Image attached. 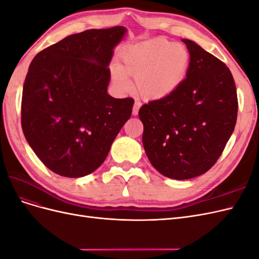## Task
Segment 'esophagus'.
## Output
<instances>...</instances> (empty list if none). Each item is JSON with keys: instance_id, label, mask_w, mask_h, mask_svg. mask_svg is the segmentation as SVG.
Segmentation results:
<instances>
[{"instance_id": "34e87169", "label": "esophagus", "mask_w": 259, "mask_h": 259, "mask_svg": "<svg viewBox=\"0 0 259 259\" xmlns=\"http://www.w3.org/2000/svg\"><path fill=\"white\" fill-rule=\"evenodd\" d=\"M140 107H142V104L139 103V101H135V104H134V108H133V115H137L138 114V111H139V109H140Z\"/></svg>"}]
</instances>
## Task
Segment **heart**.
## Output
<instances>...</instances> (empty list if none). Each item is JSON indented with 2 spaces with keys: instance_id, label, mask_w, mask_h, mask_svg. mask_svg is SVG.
<instances>
[{
  "instance_id": "1",
  "label": "heart",
  "mask_w": 259,
  "mask_h": 259,
  "mask_svg": "<svg viewBox=\"0 0 259 259\" xmlns=\"http://www.w3.org/2000/svg\"><path fill=\"white\" fill-rule=\"evenodd\" d=\"M189 65L190 54L185 45L155 37L125 49L121 54V66L112 64L110 75L117 92L127 93L131 90L128 79H133L140 96L159 100L179 89Z\"/></svg>"
}]
</instances>
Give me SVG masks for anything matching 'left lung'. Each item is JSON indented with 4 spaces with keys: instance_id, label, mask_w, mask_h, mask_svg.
I'll return each instance as SVG.
<instances>
[{
    "instance_id": "obj_1",
    "label": "left lung",
    "mask_w": 259,
    "mask_h": 259,
    "mask_svg": "<svg viewBox=\"0 0 259 259\" xmlns=\"http://www.w3.org/2000/svg\"><path fill=\"white\" fill-rule=\"evenodd\" d=\"M190 54L186 79L170 96L139 110L143 145L152 166L183 180L204 174L224 151L237 122L238 97L229 68L183 38Z\"/></svg>"
}]
</instances>
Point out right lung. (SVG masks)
Listing matches in <instances>:
<instances>
[{"mask_svg":"<svg viewBox=\"0 0 259 259\" xmlns=\"http://www.w3.org/2000/svg\"><path fill=\"white\" fill-rule=\"evenodd\" d=\"M126 32L121 26L86 30L31 61L22 90V132L54 173L75 178L96 170L131 117L134 99L108 94V66Z\"/></svg>","mask_w":259,"mask_h":259,"instance_id":"right-lung-1","label":"right lung"}]
</instances>
